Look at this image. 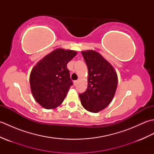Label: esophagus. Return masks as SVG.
I'll return each mask as SVG.
<instances>
[{
  "instance_id": "1",
  "label": "esophagus",
  "mask_w": 154,
  "mask_h": 154,
  "mask_svg": "<svg viewBox=\"0 0 154 154\" xmlns=\"http://www.w3.org/2000/svg\"><path fill=\"white\" fill-rule=\"evenodd\" d=\"M77 83H78V80L74 81V85H77Z\"/></svg>"
}]
</instances>
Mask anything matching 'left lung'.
<instances>
[{
	"mask_svg": "<svg viewBox=\"0 0 154 154\" xmlns=\"http://www.w3.org/2000/svg\"><path fill=\"white\" fill-rule=\"evenodd\" d=\"M88 67V86L79 94L82 106L91 112H99L109 105L115 94L118 77L113 67L98 52L82 51Z\"/></svg>",
	"mask_w": 154,
	"mask_h": 154,
	"instance_id": "obj_1",
	"label": "left lung"
}]
</instances>
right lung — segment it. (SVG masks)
Segmentation results:
<instances>
[{"mask_svg": "<svg viewBox=\"0 0 154 154\" xmlns=\"http://www.w3.org/2000/svg\"><path fill=\"white\" fill-rule=\"evenodd\" d=\"M76 55L73 50L56 49L32 69L30 76L32 93L45 109H55L63 103L73 85L67 64Z\"/></svg>", "mask_w": 154, "mask_h": 154, "instance_id": "right-lung-1", "label": "right lung"}]
</instances>
